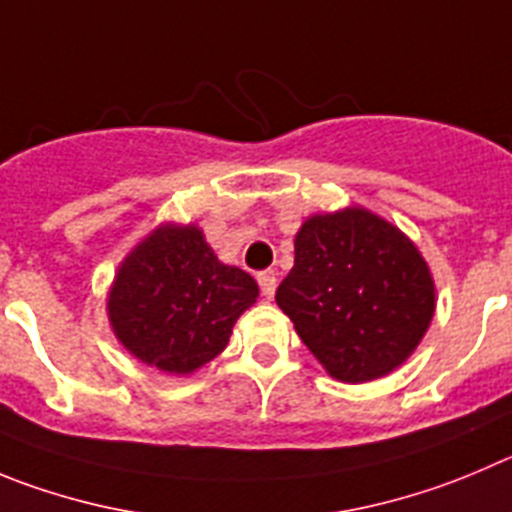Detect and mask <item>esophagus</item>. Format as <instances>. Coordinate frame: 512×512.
Wrapping results in <instances>:
<instances>
[{"label": "esophagus", "mask_w": 512, "mask_h": 512, "mask_svg": "<svg viewBox=\"0 0 512 512\" xmlns=\"http://www.w3.org/2000/svg\"><path fill=\"white\" fill-rule=\"evenodd\" d=\"M257 283H260V290L265 298H272V295H275V288H278V278H275V272L272 270L257 272Z\"/></svg>", "instance_id": "34e87169"}]
</instances>
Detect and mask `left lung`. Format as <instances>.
Segmentation results:
<instances>
[{
	"label": "left lung",
	"instance_id": "1",
	"mask_svg": "<svg viewBox=\"0 0 512 512\" xmlns=\"http://www.w3.org/2000/svg\"><path fill=\"white\" fill-rule=\"evenodd\" d=\"M275 300L323 369L346 384L404 364L437 305L414 242L364 207L305 219Z\"/></svg>",
	"mask_w": 512,
	"mask_h": 512
}]
</instances>
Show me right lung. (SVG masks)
<instances>
[{"mask_svg": "<svg viewBox=\"0 0 512 512\" xmlns=\"http://www.w3.org/2000/svg\"><path fill=\"white\" fill-rule=\"evenodd\" d=\"M257 295L252 275L219 262L197 224H161L118 267L108 321L141 364L184 376L227 348Z\"/></svg>", "mask_w": 512, "mask_h": 512, "instance_id": "right-lung-1", "label": "right lung"}]
</instances>
